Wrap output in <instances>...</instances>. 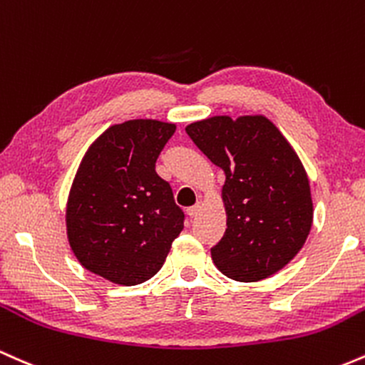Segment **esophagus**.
Returning <instances> with one entry per match:
<instances>
[{
  "label": "esophagus",
  "mask_w": 365,
  "mask_h": 365,
  "mask_svg": "<svg viewBox=\"0 0 365 365\" xmlns=\"http://www.w3.org/2000/svg\"><path fill=\"white\" fill-rule=\"evenodd\" d=\"M202 208H203V203L198 202L196 205H193V207L187 208V215H190V217H196V215L200 214V212H202Z\"/></svg>",
  "instance_id": "34e87169"
}]
</instances>
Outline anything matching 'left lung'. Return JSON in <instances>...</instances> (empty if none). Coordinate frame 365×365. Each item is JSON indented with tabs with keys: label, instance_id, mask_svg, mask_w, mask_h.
<instances>
[{
	"label": "left lung",
	"instance_id": "8db88e82",
	"mask_svg": "<svg viewBox=\"0 0 365 365\" xmlns=\"http://www.w3.org/2000/svg\"><path fill=\"white\" fill-rule=\"evenodd\" d=\"M226 174L227 229L210 250L215 267L235 281H262L281 271L305 245L314 219L304 163L264 115H215L186 128Z\"/></svg>",
	"mask_w": 365,
	"mask_h": 365
}]
</instances>
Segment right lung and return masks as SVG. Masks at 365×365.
I'll use <instances>...</instances> for the list:
<instances>
[{"label":"right lung","instance_id":"add662e5","mask_svg":"<svg viewBox=\"0 0 365 365\" xmlns=\"http://www.w3.org/2000/svg\"><path fill=\"white\" fill-rule=\"evenodd\" d=\"M175 124L134 118L110 125L84 153L68 191L65 224L73 255L89 272L120 286L162 269L184 214L155 170Z\"/></svg>","mask_w":365,"mask_h":365}]
</instances>
